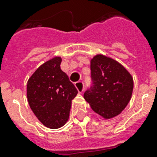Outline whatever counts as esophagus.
I'll return each mask as SVG.
<instances>
[{"label":"esophagus","instance_id":"1","mask_svg":"<svg viewBox=\"0 0 157 157\" xmlns=\"http://www.w3.org/2000/svg\"><path fill=\"white\" fill-rule=\"evenodd\" d=\"M75 86L77 89L79 93H82L84 91V83L82 81H77L75 83Z\"/></svg>","mask_w":157,"mask_h":157}]
</instances>
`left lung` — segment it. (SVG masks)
Instances as JSON below:
<instances>
[{
  "label": "left lung",
  "instance_id": "obj_1",
  "mask_svg": "<svg viewBox=\"0 0 157 157\" xmlns=\"http://www.w3.org/2000/svg\"><path fill=\"white\" fill-rule=\"evenodd\" d=\"M93 86L84 98L94 112L106 120L121 113L132 97L133 76L117 60L96 54L90 60Z\"/></svg>",
  "mask_w": 157,
  "mask_h": 157
}]
</instances>
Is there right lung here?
Returning a JSON list of instances; mask_svg holds the SVG:
<instances>
[{
  "instance_id": "1",
  "label": "right lung",
  "mask_w": 157,
  "mask_h": 157,
  "mask_svg": "<svg viewBox=\"0 0 157 157\" xmlns=\"http://www.w3.org/2000/svg\"><path fill=\"white\" fill-rule=\"evenodd\" d=\"M61 57L40 65L28 79L27 97L37 119L50 129H59L68 121L71 100L78 91L60 68Z\"/></svg>"
}]
</instances>
